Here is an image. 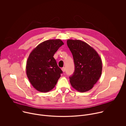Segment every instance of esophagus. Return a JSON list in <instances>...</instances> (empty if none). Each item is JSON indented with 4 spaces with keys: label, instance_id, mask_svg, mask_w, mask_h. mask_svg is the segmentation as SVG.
Masks as SVG:
<instances>
[{
    "label": "esophagus",
    "instance_id": "obj_1",
    "mask_svg": "<svg viewBox=\"0 0 126 126\" xmlns=\"http://www.w3.org/2000/svg\"><path fill=\"white\" fill-rule=\"evenodd\" d=\"M61 69H62V71L63 72H64L65 71V67H63V68H61Z\"/></svg>",
    "mask_w": 126,
    "mask_h": 126
}]
</instances>
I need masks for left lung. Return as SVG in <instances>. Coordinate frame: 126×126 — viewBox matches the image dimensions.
<instances>
[{
  "label": "left lung",
  "instance_id": "obj_1",
  "mask_svg": "<svg viewBox=\"0 0 126 126\" xmlns=\"http://www.w3.org/2000/svg\"><path fill=\"white\" fill-rule=\"evenodd\" d=\"M67 44L75 64L73 75L69 77L70 84L79 92L88 91L101 76V58L93 47L83 41L68 39Z\"/></svg>",
  "mask_w": 126,
  "mask_h": 126
}]
</instances>
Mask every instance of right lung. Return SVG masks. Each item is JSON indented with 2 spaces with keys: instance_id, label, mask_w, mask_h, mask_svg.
Listing matches in <instances>:
<instances>
[{
  "instance_id": "1",
  "label": "right lung",
  "mask_w": 126,
  "mask_h": 126,
  "mask_svg": "<svg viewBox=\"0 0 126 126\" xmlns=\"http://www.w3.org/2000/svg\"><path fill=\"white\" fill-rule=\"evenodd\" d=\"M64 44L60 39L45 41L30 53L26 72L32 86L41 92H47L54 88L62 73L53 56Z\"/></svg>"
}]
</instances>
